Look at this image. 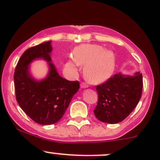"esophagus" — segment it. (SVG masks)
<instances>
[{
    "mask_svg": "<svg viewBox=\"0 0 160 160\" xmlns=\"http://www.w3.org/2000/svg\"><path fill=\"white\" fill-rule=\"evenodd\" d=\"M80 86H81V88H88L89 87V85L85 82H82L81 84H80Z\"/></svg>",
    "mask_w": 160,
    "mask_h": 160,
    "instance_id": "34e87169",
    "label": "esophagus"
}]
</instances>
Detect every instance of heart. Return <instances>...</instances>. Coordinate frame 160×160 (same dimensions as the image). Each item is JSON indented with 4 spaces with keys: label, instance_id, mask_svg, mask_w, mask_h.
Segmentation results:
<instances>
[{
    "label": "heart",
    "instance_id": "1",
    "mask_svg": "<svg viewBox=\"0 0 160 160\" xmlns=\"http://www.w3.org/2000/svg\"><path fill=\"white\" fill-rule=\"evenodd\" d=\"M74 60L65 64V70L71 74L78 72V65L83 68L86 78L91 82L98 83L111 77L115 67L113 53L98 45H82L74 49Z\"/></svg>",
    "mask_w": 160,
    "mask_h": 160
}]
</instances>
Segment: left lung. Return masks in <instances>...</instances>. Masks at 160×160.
Masks as SVG:
<instances>
[{"mask_svg": "<svg viewBox=\"0 0 160 160\" xmlns=\"http://www.w3.org/2000/svg\"><path fill=\"white\" fill-rule=\"evenodd\" d=\"M143 78L140 72L132 76L114 74L95 87L98 100L95 117L103 122L114 124L125 120L136 107L142 94Z\"/></svg>", "mask_w": 160, "mask_h": 160, "instance_id": "obj_1", "label": "left lung"}]
</instances>
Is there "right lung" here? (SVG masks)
<instances>
[{
	"instance_id": "right-lung-1",
	"label": "right lung",
	"mask_w": 160,
	"mask_h": 160,
	"mask_svg": "<svg viewBox=\"0 0 160 160\" xmlns=\"http://www.w3.org/2000/svg\"><path fill=\"white\" fill-rule=\"evenodd\" d=\"M51 41L26 49L19 58L14 73L16 98L20 108L38 124L51 125L65 114L73 96L80 88V82L69 81L58 75L51 63ZM36 58L48 62L50 72L40 82L29 74V64Z\"/></svg>"
}]
</instances>
